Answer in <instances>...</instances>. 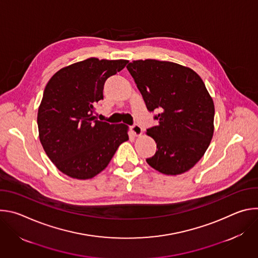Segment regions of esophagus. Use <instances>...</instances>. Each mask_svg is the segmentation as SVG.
<instances>
[{
    "label": "esophagus",
    "instance_id": "34e87169",
    "mask_svg": "<svg viewBox=\"0 0 258 258\" xmlns=\"http://www.w3.org/2000/svg\"><path fill=\"white\" fill-rule=\"evenodd\" d=\"M131 128L135 136H140L142 134V127L139 124H134Z\"/></svg>",
    "mask_w": 258,
    "mask_h": 258
}]
</instances>
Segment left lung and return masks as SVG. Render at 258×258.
I'll return each instance as SVG.
<instances>
[{
	"mask_svg": "<svg viewBox=\"0 0 258 258\" xmlns=\"http://www.w3.org/2000/svg\"><path fill=\"white\" fill-rule=\"evenodd\" d=\"M149 112L158 124L147 130L156 153L147 158L164 174H180L204 155L213 135L214 104L195 71L176 63L153 59L127 64Z\"/></svg>",
	"mask_w": 258,
	"mask_h": 258,
	"instance_id": "8db88e82",
	"label": "left lung"
}]
</instances>
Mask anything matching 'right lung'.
<instances>
[{"label": "right lung", "instance_id": "right-lung-1", "mask_svg": "<svg viewBox=\"0 0 258 258\" xmlns=\"http://www.w3.org/2000/svg\"><path fill=\"white\" fill-rule=\"evenodd\" d=\"M127 62L90 58L60 69L47 84L38 112L40 141L66 175L79 179L97 175L128 140L126 125L93 115L104 98L105 82Z\"/></svg>", "mask_w": 258, "mask_h": 258}]
</instances>
